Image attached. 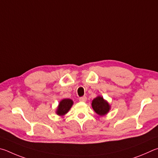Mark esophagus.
Listing matches in <instances>:
<instances>
[{"mask_svg": "<svg viewBox=\"0 0 158 158\" xmlns=\"http://www.w3.org/2000/svg\"><path fill=\"white\" fill-rule=\"evenodd\" d=\"M79 101L81 102H85L87 101V97L86 96H82V97L79 98Z\"/></svg>", "mask_w": 158, "mask_h": 158, "instance_id": "34e87169", "label": "esophagus"}]
</instances>
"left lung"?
<instances>
[{
  "instance_id": "obj_1",
  "label": "left lung",
  "mask_w": 158,
  "mask_h": 158,
  "mask_svg": "<svg viewBox=\"0 0 158 158\" xmlns=\"http://www.w3.org/2000/svg\"><path fill=\"white\" fill-rule=\"evenodd\" d=\"M92 106L94 110L100 116L106 114L110 108L108 103L105 101L101 96H98L94 99Z\"/></svg>"
}]
</instances>
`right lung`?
I'll return each instance as SVG.
<instances>
[{
	"label": "right lung",
	"mask_w": 158,
	"mask_h": 158,
	"mask_svg": "<svg viewBox=\"0 0 158 158\" xmlns=\"http://www.w3.org/2000/svg\"><path fill=\"white\" fill-rule=\"evenodd\" d=\"M73 105V101L69 98L63 99L62 101H60L59 106L57 107V114L60 116H62L67 113L68 111Z\"/></svg>",
	"instance_id": "1"
}]
</instances>
